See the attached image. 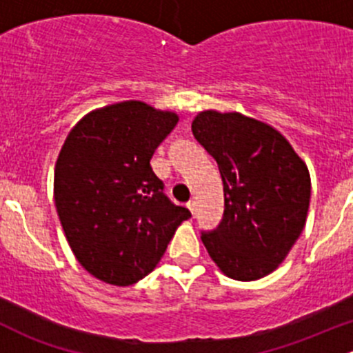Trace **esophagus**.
<instances>
[{"label":"esophagus","mask_w":353,"mask_h":353,"mask_svg":"<svg viewBox=\"0 0 353 353\" xmlns=\"http://www.w3.org/2000/svg\"><path fill=\"white\" fill-rule=\"evenodd\" d=\"M196 201H194V199H190V201H188V208H190V212H191V215L193 216H196Z\"/></svg>","instance_id":"obj_1"}]
</instances>
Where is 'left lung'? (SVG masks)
Wrapping results in <instances>:
<instances>
[{
    "instance_id": "1",
    "label": "left lung",
    "mask_w": 353,
    "mask_h": 353,
    "mask_svg": "<svg viewBox=\"0 0 353 353\" xmlns=\"http://www.w3.org/2000/svg\"><path fill=\"white\" fill-rule=\"evenodd\" d=\"M191 130L223 181L222 222L201 234L210 258L239 282L270 275L305 225L307 165L279 130L241 112L203 110Z\"/></svg>"
}]
</instances>
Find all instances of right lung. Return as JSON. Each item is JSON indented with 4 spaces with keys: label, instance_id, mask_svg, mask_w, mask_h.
<instances>
[{
    "label": "right lung",
    "instance_id": "add662e5",
    "mask_svg": "<svg viewBox=\"0 0 353 353\" xmlns=\"http://www.w3.org/2000/svg\"><path fill=\"white\" fill-rule=\"evenodd\" d=\"M179 116L141 101L95 109L68 133L54 169V203L74 258L90 275L128 287L159 265L191 216L163 194L150 159Z\"/></svg>",
    "mask_w": 353,
    "mask_h": 353
}]
</instances>
